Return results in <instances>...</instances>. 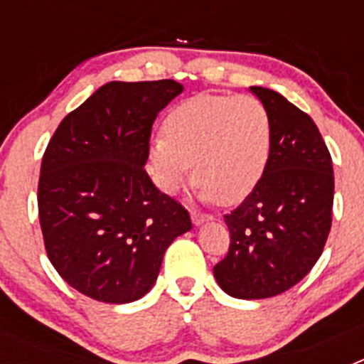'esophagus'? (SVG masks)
<instances>
[{"label": "esophagus", "mask_w": 364, "mask_h": 364, "mask_svg": "<svg viewBox=\"0 0 364 364\" xmlns=\"http://www.w3.org/2000/svg\"><path fill=\"white\" fill-rule=\"evenodd\" d=\"M191 220L195 226H200V224H204V222L211 220V215H204V213H197V211H193Z\"/></svg>", "instance_id": "obj_1"}]
</instances>
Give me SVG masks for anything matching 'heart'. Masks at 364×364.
<instances>
[{
    "label": "heart",
    "instance_id": "1",
    "mask_svg": "<svg viewBox=\"0 0 364 364\" xmlns=\"http://www.w3.org/2000/svg\"><path fill=\"white\" fill-rule=\"evenodd\" d=\"M151 144L160 188L175 193L189 176L202 200L237 204L262 178L272 151V118L253 96L198 95L176 104Z\"/></svg>",
    "mask_w": 364,
    "mask_h": 364
}]
</instances>
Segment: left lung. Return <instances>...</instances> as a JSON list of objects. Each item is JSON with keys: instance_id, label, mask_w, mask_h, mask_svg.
I'll list each match as a JSON object with an SVG mask.
<instances>
[{"instance_id": "left-lung-1", "label": "left lung", "mask_w": 364, "mask_h": 364, "mask_svg": "<svg viewBox=\"0 0 364 364\" xmlns=\"http://www.w3.org/2000/svg\"><path fill=\"white\" fill-rule=\"evenodd\" d=\"M250 89L272 118V151L255 189L224 215L230 250L213 273L231 297L266 299L302 281L323 253L332 226L333 167L306 112L272 89Z\"/></svg>"}]
</instances>
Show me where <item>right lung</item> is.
Returning <instances> with one entry per match:
<instances>
[{
	"mask_svg": "<svg viewBox=\"0 0 364 364\" xmlns=\"http://www.w3.org/2000/svg\"><path fill=\"white\" fill-rule=\"evenodd\" d=\"M182 89L175 80L105 83L63 118L45 149L38 211L47 257L95 301L144 297L169 244L193 228L184 205L144 169L154 118Z\"/></svg>",
	"mask_w": 364,
	"mask_h": 364,
	"instance_id": "right-lung-1",
	"label": "right lung"
}]
</instances>
